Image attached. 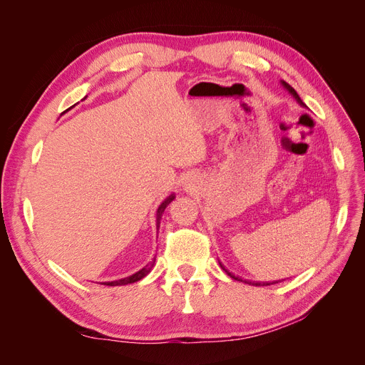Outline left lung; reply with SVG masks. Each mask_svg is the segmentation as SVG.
Wrapping results in <instances>:
<instances>
[{"label": "left lung", "instance_id": "obj_1", "mask_svg": "<svg viewBox=\"0 0 365 365\" xmlns=\"http://www.w3.org/2000/svg\"><path fill=\"white\" fill-rule=\"evenodd\" d=\"M282 85L286 88V90H288L294 97H295V101L298 102V103H300V105H303L304 106V103L302 102V98L300 97H298V94H297V91L294 90V88L291 86V85H288V83H286V82H282ZM219 264H220V268H222L228 275H230V277L231 279H235V280H237V282H245V283H248V284H254V286H268V284H274V283H279V282H248V280H242L240 277H236V275H233V274H231V272H228L225 268H224V264L222 263H220L219 262Z\"/></svg>", "mask_w": 365, "mask_h": 365}]
</instances>
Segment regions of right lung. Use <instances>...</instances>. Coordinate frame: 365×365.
Returning <instances> with one entry per match:
<instances>
[{"label":"right lung","mask_w":365,"mask_h":365,"mask_svg":"<svg viewBox=\"0 0 365 365\" xmlns=\"http://www.w3.org/2000/svg\"><path fill=\"white\" fill-rule=\"evenodd\" d=\"M173 200H175V195L172 193L170 196L165 197V200L161 202V205L158 207V210H157V230L160 228V222H161V217H163V213H164L165 207H168ZM153 263H155V260H152L150 263L146 264L145 268H141L138 272L129 275V277L120 279V280H114V282H105V283H102V284H106V286H123V284H129V283H135V282L141 280L143 277H146V275L150 272V269H152V267H153Z\"/></svg>","instance_id":"1"}]
</instances>
